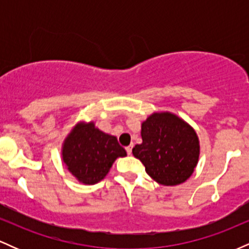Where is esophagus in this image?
<instances>
[{"instance_id": "esophagus-1", "label": "esophagus", "mask_w": 249, "mask_h": 249, "mask_svg": "<svg viewBox=\"0 0 249 249\" xmlns=\"http://www.w3.org/2000/svg\"><path fill=\"white\" fill-rule=\"evenodd\" d=\"M126 152H127V154L132 153V145H130V146L126 147Z\"/></svg>"}]
</instances>
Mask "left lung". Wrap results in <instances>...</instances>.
<instances>
[{
    "mask_svg": "<svg viewBox=\"0 0 249 249\" xmlns=\"http://www.w3.org/2000/svg\"><path fill=\"white\" fill-rule=\"evenodd\" d=\"M142 144L133 156L154 181L164 186L182 184L192 176L199 161L200 144L196 130L168 111L153 112L142 123Z\"/></svg>",
    "mask_w": 249,
    "mask_h": 249,
    "instance_id": "8db88e82",
    "label": "left lung"
}]
</instances>
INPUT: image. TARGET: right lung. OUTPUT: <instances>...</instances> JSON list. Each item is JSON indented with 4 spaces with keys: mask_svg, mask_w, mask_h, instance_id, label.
Returning <instances> with one entry per match:
<instances>
[{
    "mask_svg": "<svg viewBox=\"0 0 249 249\" xmlns=\"http://www.w3.org/2000/svg\"><path fill=\"white\" fill-rule=\"evenodd\" d=\"M62 160L79 182L95 185L107 177L117 158L126 157L117 137L103 132L95 122H78L62 144Z\"/></svg>",
    "mask_w": 249,
    "mask_h": 249,
    "instance_id": "add662e5",
    "label": "right lung"
}]
</instances>
